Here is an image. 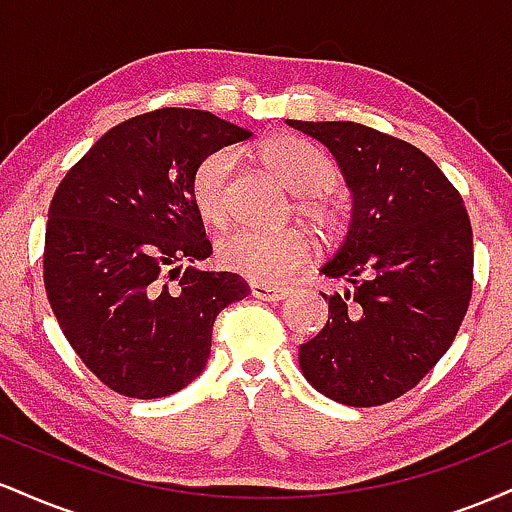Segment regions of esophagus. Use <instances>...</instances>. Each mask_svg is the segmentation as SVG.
Returning <instances> with one entry per match:
<instances>
[{"mask_svg": "<svg viewBox=\"0 0 512 512\" xmlns=\"http://www.w3.org/2000/svg\"><path fill=\"white\" fill-rule=\"evenodd\" d=\"M250 293L260 301H281L286 296L284 286H272V284H250Z\"/></svg>", "mask_w": 512, "mask_h": 512, "instance_id": "esophagus-1", "label": "esophagus"}]
</instances>
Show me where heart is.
Listing matches in <instances>:
<instances>
[{"label":"heart","instance_id":"1","mask_svg":"<svg viewBox=\"0 0 512 512\" xmlns=\"http://www.w3.org/2000/svg\"><path fill=\"white\" fill-rule=\"evenodd\" d=\"M255 158L269 173L296 192V214L322 236H332L342 226V207L327 187L337 178L332 158L320 146L296 134H274L255 146ZM236 170L231 151H214L199 161L190 180V197L199 219L221 226L228 219V192ZM310 255V240L298 228L284 231H250L236 228L216 243V260L257 284H272L301 267Z\"/></svg>","mask_w":512,"mask_h":512}]
</instances>
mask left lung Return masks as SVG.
<instances>
[{
  "label": "left lung",
  "mask_w": 512,
  "mask_h": 512,
  "mask_svg": "<svg viewBox=\"0 0 512 512\" xmlns=\"http://www.w3.org/2000/svg\"><path fill=\"white\" fill-rule=\"evenodd\" d=\"M291 127L332 151L354 195L344 243L322 274L346 284L298 349L310 385L349 407L402 397L460 330L474 281L472 223L460 192L424 151L358 122Z\"/></svg>",
  "instance_id": "obj_1"
}]
</instances>
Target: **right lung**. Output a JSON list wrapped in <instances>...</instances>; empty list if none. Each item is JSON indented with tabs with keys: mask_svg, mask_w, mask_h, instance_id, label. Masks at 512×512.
Instances as JSON below:
<instances>
[{
	"mask_svg": "<svg viewBox=\"0 0 512 512\" xmlns=\"http://www.w3.org/2000/svg\"><path fill=\"white\" fill-rule=\"evenodd\" d=\"M250 137L207 110H151L108 129L55 190L48 301L76 356L117 395L156 399L192 383L207 366L216 315L250 293L233 272H180L211 255L192 173Z\"/></svg>",
	"mask_w": 512,
	"mask_h": 512,
	"instance_id": "obj_1",
	"label": "right lung"
}]
</instances>
